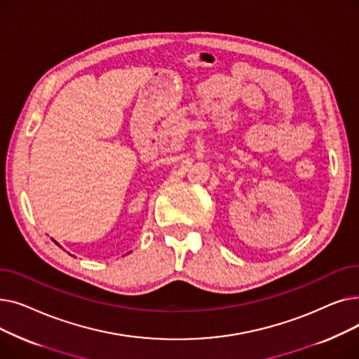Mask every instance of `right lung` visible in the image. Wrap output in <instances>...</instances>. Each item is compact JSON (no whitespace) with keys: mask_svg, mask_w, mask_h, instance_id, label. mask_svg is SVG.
<instances>
[{"mask_svg":"<svg viewBox=\"0 0 359 359\" xmlns=\"http://www.w3.org/2000/svg\"><path fill=\"white\" fill-rule=\"evenodd\" d=\"M53 241H55V240H53ZM55 243H56V241H55ZM56 244H58V243H56ZM58 246H60V244H58ZM60 248H61V246H60Z\"/></svg>","mask_w":359,"mask_h":359,"instance_id":"right-lung-1","label":"right lung"}]
</instances>
